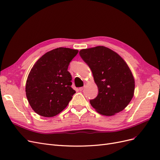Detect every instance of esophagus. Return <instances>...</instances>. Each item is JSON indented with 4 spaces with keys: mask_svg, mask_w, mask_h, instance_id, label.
Returning a JSON list of instances; mask_svg holds the SVG:
<instances>
[{
    "mask_svg": "<svg viewBox=\"0 0 160 160\" xmlns=\"http://www.w3.org/2000/svg\"><path fill=\"white\" fill-rule=\"evenodd\" d=\"M83 89H84V87H81V88H79V90L80 91H83Z\"/></svg>",
    "mask_w": 160,
    "mask_h": 160,
    "instance_id": "34e87169",
    "label": "esophagus"
}]
</instances>
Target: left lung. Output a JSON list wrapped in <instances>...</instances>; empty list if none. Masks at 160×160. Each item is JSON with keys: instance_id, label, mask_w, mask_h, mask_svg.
I'll return each mask as SVG.
<instances>
[{"instance_id": "obj_1", "label": "left lung", "mask_w": 160, "mask_h": 160, "mask_svg": "<svg viewBox=\"0 0 160 160\" xmlns=\"http://www.w3.org/2000/svg\"><path fill=\"white\" fill-rule=\"evenodd\" d=\"M79 55L93 75L98 95L90 103L101 115L111 116L123 110L132 99L135 80L125 61L103 46L82 49Z\"/></svg>"}]
</instances>
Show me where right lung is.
I'll return each instance as SVG.
<instances>
[{"mask_svg":"<svg viewBox=\"0 0 160 160\" xmlns=\"http://www.w3.org/2000/svg\"><path fill=\"white\" fill-rule=\"evenodd\" d=\"M79 51L59 47L46 52L33 65L27 77L26 95L31 107L43 117L61 113L76 92L67 71Z\"/></svg>","mask_w":160,"mask_h":160,"instance_id":"1","label":"right lung"}]
</instances>
